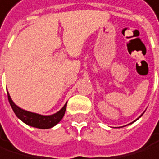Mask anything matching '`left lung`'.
<instances>
[{"instance_id":"left-lung-1","label":"left lung","mask_w":159,"mask_h":159,"mask_svg":"<svg viewBox=\"0 0 159 159\" xmlns=\"http://www.w3.org/2000/svg\"><path fill=\"white\" fill-rule=\"evenodd\" d=\"M141 116H142V115H141ZM141 116H139V117H141ZM139 117H138V118H139ZM138 118H137V120H138Z\"/></svg>"}]
</instances>
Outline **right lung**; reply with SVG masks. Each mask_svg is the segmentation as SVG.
Here are the masks:
<instances>
[{"label":"right lung","instance_id":"obj_1","mask_svg":"<svg viewBox=\"0 0 159 159\" xmlns=\"http://www.w3.org/2000/svg\"><path fill=\"white\" fill-rule=\"evenodd\" d=\"M7 97H8V102L11 106L14 114L16 116L21 120L24 123H26L29 126L32 127H36L39 129H48L51 128L53 126H55L63 118L65 115V111L67 107V103L63 106V108L60 111H58L57 113L50 115V116H43V115H39L36 113H32V111H25L18 106H16L13 103V101L10 98V96L7 92Z\"/></svg>","mask_w":159,"mask_h":159}]
</instances>
